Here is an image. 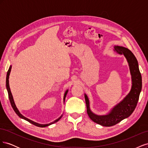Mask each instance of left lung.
Segmentation results:
<instances>
[{"label": "left lung", "instance_id": "1", "mask_svg": "<svg viewBox=\"0 0 148 148\" xmlns=\"http://www.w3.org/2000/svg\"><path fill=\"white\" fill-rule=\"evenodd\" d=\"M114 51L126 58L132 76V87L128 95L118 104L114 106L108 113L97 115L92 112L88 96L84 94L87 113L94 122L104 127H111L130 115L137 105L142 88V78L135 56L128 49L123 46H114Z\"/></svg>", "mask_w": 148, "mask_h": 148}]
</instances>
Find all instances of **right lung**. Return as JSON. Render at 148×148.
Here are the masks:
<instances>
[{
	"label": "right lung",
	"instance_id": "1",
	"mask_svg": "<svg viewBox=\"0 0 148 148\" xmlns=\"http://www.w3.org/2000/svg\"><path fill=\"white\" fill-rule=\"evenodd\" d=\"M11 69H12V65H10L9 69H8V70L7 73V77H6V88H7V92H8V98H9V100H10V102L11 106L12 107L13 109L14 110V111L15 112V113L17 114V115L19 117H20L21 119H24V120H25L26 121H28V122H29V123H32L34 125H35V126H37V127H46L49 126V125H52L53 123H54L58 122V121H59L62 118V115H61V116H60V117H59L57 119L55 120L54 121H53L52 122H51V123H47V124H41V123H38L37 122H34V121L25 117V116H23V115H22L20 113V112L19 111L17 107L16 106V104H15V103L14 99H13L12 94V92H11V90H10V86H9V76H10V74ZM68 91H69V89H66V90L65 91L64 95V102H65V97H66V96L67 95V93H68Z\"/></svg>",
	"mask_w": 148,
	"mask_h": 148
}]
</instances>
